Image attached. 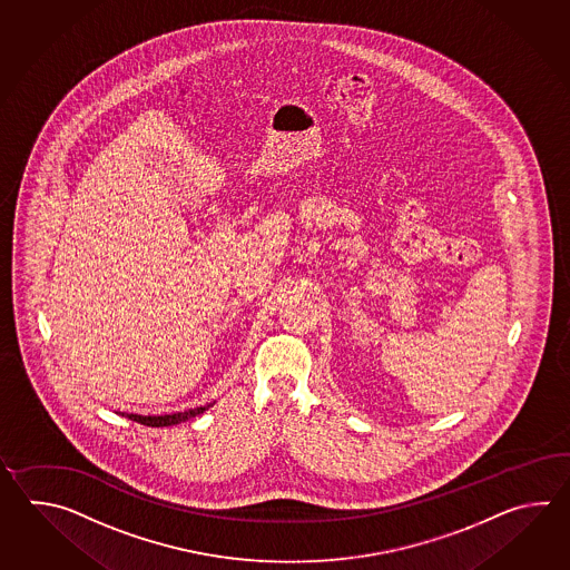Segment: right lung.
Segmentation results:
<instances>
[{
  "mask_svg": "<svg viewBox=\"0 0 570 570\" xmlns=\"http://www.w3.org/2000/svg\"><path fill=\"white\" fill-rule=\"evenodd\" d=\"M207 407H197V410H189V412L173 413V415H134L130 413L128 417L138 422V424L150 425V428H165V425L181 424L189 417H195L199 413L206 412Z\"/></svg>",
  "mask_w": 570,
  "mask_h": 570,
  "instance_id": "add662e5",
  "label": "right lung"
}]
</instances>
